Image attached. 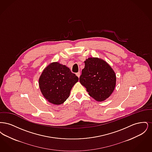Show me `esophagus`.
Here are the masks:
<instances>
[{"mask_svg":"<svg viewBox=\"0 0 152 152\" xmlns=\"http://www.w3.org/2000/svg\"><path fill=\"white\" fill-rule=\"evenodd\" d=\"M76 76H77L78 77H80V72H79L76 73Z\"/></svg>","mask_w":152,"mask_h":152,"instance_id":"1","label":"esophagus"}]
</instances>
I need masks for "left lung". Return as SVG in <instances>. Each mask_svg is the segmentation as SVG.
<instances>
[{"label":"left lung","mask_w":152,"mask_h":152,"mask_svg":"<svg viewBox=\"0 0 152 152\" xmlns=\"http://www.w3.org/2000/svg\"><path fill=\"white\" fill-rule=\"evenodd\" d=\"M115 73L105 61L88 58L80 77V83L97 101L105 100L112 94L116 86Z\"/></svg>","instance_id":"8db88e82"}]
</instances>
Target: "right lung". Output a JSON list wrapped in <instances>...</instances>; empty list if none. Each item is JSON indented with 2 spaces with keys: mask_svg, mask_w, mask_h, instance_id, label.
I'll return each instance as SVG.
<instances>
[{
  "mask_svg": "<svg viewBox=\"0 0 152 152\" xmlns=\"http://www.w3.org/2000/svg\"><path fill=\"white\" fill-rule=\"evenodd\" d=\"M79 78L69 68L58 63L47 66L39 79V87L44 97L55 105L63 104Z\"/></svg>",
  "mask_w": 152,
  "mask_h": 152,
  "instance_id": "obj_1",
  "label": "right lung"
}]
</instances>
